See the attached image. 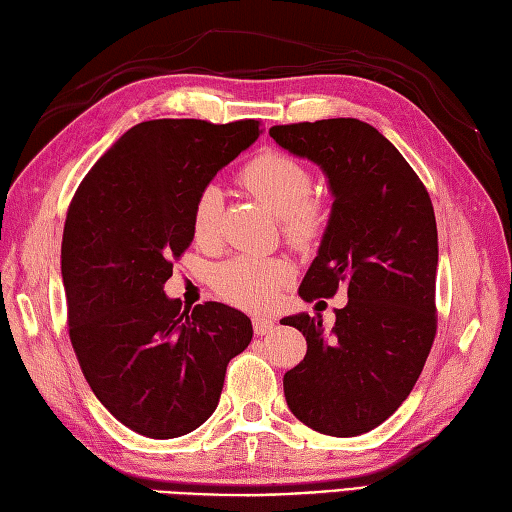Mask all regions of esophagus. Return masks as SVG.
<instances>
[{"label": "esophagus", "instance_id": "1", "mask_svg": "<svg viewBox=\"0 0 512 512\" xmlns=\"http://www.w3.org/2000/svg\"><path fill=\"white\" fill-rule=\"evenodd\" d=\"M253 328H255V334L264 336V334H268V332H273L275 321L270 319V317H255V319H253Z\"/></svg>", "mask_w": 512, "mask_h": 512}]
</instances>
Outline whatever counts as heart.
<instances>
[{
	"label": "heart",
	"instance_id": "b5f03b06",
	"mask_svg": "<svg viewBox=\"0 0 512 512\" xmlns=\"http://www.w3.org/2000/svg\"><path fill=\"white\" fill-rule=\"evenodd\" d=\"M239 182L246 191L281 217L288 242L306 250L323 235L328 211L319 195L312 193V173L295 156L284 151H262L239 169ZM220 215V191L204 187L193 204L191 231L195 242H211ZM288 268L275 259L235 257L217 268L215 288L233 306L262 312L273 308Z\"/></svg>",
	"mask_w": 512,
	"mask_h": 512
}]
</instances>
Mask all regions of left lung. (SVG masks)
Returning <instances> with one entry per match:
<instances>
[{"instance_id":"obj_1","label":"left lung","mask_w":512,"mask_h":512,"mask_svg":"<svg viewBox=\"0 0 512 512\" xmlns=\"http://www.w3.org/2000/svg\"><path fill=\"white\" fill-rule=\"evenodd\" d=\"M270 136L317 162L334 195L299 295L314 301L347 292L330 334L310 314L281 319L308 341L303 361L284 376L286 402L325 436H361L411 394L436 339L433 204L400 151L358 118L275 125Z\"/></svg>"}]
</instances>
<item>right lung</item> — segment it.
Masks as SVG:
<instances>
[{"label":"right lung","instance_id":"right-lung-1","mask_svg":"<svg viewBox=\"0 0 512 512\" xmlns=\"http://www.w3.org/2000/svg\"><path fill=\"white\" fill-rule=\"evenodd\" d=\"M259 125L138 123L88 171L68 206L61 275L74 354L94 396L140 436L198 429L217 407L228 361L253 339L244 312L217 301L182 308L162 286L193 239L195 198L255 143Z\"/></svg>","mask_w":512,"mask_h":512}]
</instances>
